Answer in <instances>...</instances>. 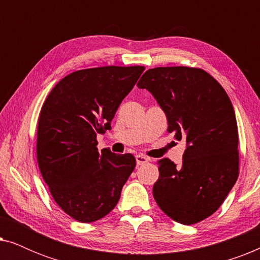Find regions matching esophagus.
Masks as SVG:
<instances>
[{
    "label": "esophagus",
    "instance_id": "obj_1",
    "mask_svg": "<svg viewBox=\"0 0 260 260\" xmlns=\"http://www.w3.org/2000/svg\"><path fill=\"white\" fill-rule=\"evenodd\" d=\"M149 161V158L147 157V156H144V155H136V162H137V165L138 166H142V165H145V163H147Z\"/></svg>",
    "mask_w": 260,
    "mask_h": 260
}]
</instances>
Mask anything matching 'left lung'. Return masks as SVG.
<instances>
[{
  "instance_id": "obj_1",
  "label": "left lung",
  "mask_w": 260,
  "mask_h": 260,
  "mask_svg": "<svg viewBox=\"0 0 260 260\" xmlns=\"http://www.w3.org/2000/svg\"><path fill=\"white\" fill-rule=\"evenodd\" d=\"M137 86L154 95L168 133L186 141L180 167L168 158L157 162L155 201L182 225L208 218L238 179V126L229 95L211 74L184 66L148 70Z\"/></svg>"
}]
</instances>
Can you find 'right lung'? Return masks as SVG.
<instances>
[{"label": "right lung", "instance_id": "obj_1", "mask_svg": "<svg viewBox=\"0 0 260 260\" xmlns=\"http://www.w3.org/2000/svg\"><path fill=\"white\" fill-rule=\"evenodd\" d=\"M143 66L80 70L53 87L41 108L37 156L53 199L80 222L108 215L134 172L131 154L97 149V135L111 129L118 106L133 90Z\"/></svg>", "mask_w": 260, "mask_h": 260}]
</instances>
